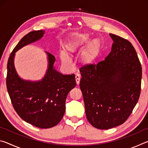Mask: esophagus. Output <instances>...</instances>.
I'll return each instance as SVG.
<instances>
[{
    "label": "esophagus",
    "mask_w": 148,
    "mask_h": 148,
    "mask_svg": "<svg viewBox=\"0 0 148 148\" xmlns=\"http://www.w3.org/2000/svg\"><path fill=\"white\" fill-rule=\"evenodd\" d=\"M75 79H76V84L78 86L79 84V81H80V76L79 75H76V76H75Z\"/></svg>",
    "instance_id": "obj_1"
}]
</instances>
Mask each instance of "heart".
<instances>
[{"mask_svg":"<svg viewBox=\"0 0 148 148\" xmlns=\"http://www.w3.org/2000/svg\"><path fill=\"white\" fill-rule=\"evenodd\" d=\"M90 36L86 32H74L64 44L65 53L73 56L82 50L79 56V62L82 65L89 67L92 66L101 56L102 43L99 39L90 40ZM61 59L62 62L69 64L70 61L65 53H62Z\"/></svg>","mask_w":148,"mask_h":148,"instance_id":"heart-1","label":"heart"}]
</instances>
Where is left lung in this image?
<instances>
[{
  "label": "left lung",
  "mask_w": 148,
  "mask_h": 148,
  "mask_svg": "<svg viewBox=\"0 0 148 148\" xmlns=\"http://www.w3.org/2000/svg\"><path fill=\"white\" fill-rule=\"evenodd\" d=\"M110 36L114 43L105 60L80 71L87 119L99 129L126 121L141 91L142 66L134 47L126 39Z\"/></svg>",
  "instance_id": "8db88e82"
}]
</instances>
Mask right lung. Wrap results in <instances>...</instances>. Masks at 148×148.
<instances>
[{
	"label": "right lung",
	"mask_w": 148,
	"mask_h": 148,
	"mask_svg": "<svg viewBox=\"0 0 148 148\" xmlns=\"http://www.w3.org/2000/svg\"><path fill=\"white\" fill-rule=\"evenodd\" d=\"M44 31H33L21 39L10 56L7 64L6 87L15 111L24 121L41 129L56 126L65 112V101L69 91L76 86L75 75H63L54 69L55 57L47 53L48 69L41 81L20 78L14 68L16 52L40 39Z\"/></svg>",
	"instance_id": "right-lung-1"
}]
</instances>
